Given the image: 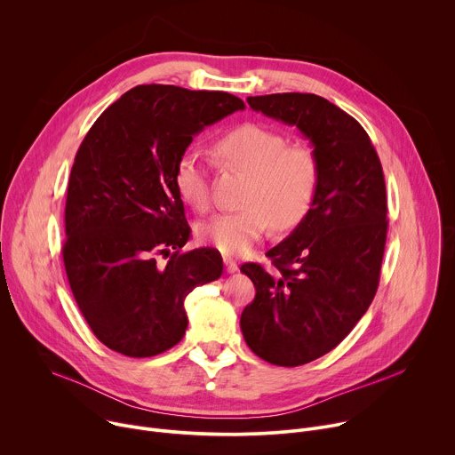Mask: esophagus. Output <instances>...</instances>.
<instances>
[{"label": "esophagus", "mask_w": 455, "mask_h": 455, "mask_svg": "<svg viewBox=\"0 0 455 455\" xmlns=\"http://www.w3.org/2000/svg\"><path fill=\"white\" fill-rule=\"evenodd\" d=\"M223 263H225V268H227L228 274H234V272H237V268H239L237 263L234 261V259H230V257H225Z\"/></svg>", "instance_id": "34e87169"}]
</instances>
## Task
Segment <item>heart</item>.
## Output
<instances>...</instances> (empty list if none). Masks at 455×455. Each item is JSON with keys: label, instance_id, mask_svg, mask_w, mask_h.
Here are the masks:
<instances>
[{"label": "heart", "instance_id": "b5f03b06", "mask_svg": "<svg viewBox=\"0 0 455 455\" xmlns=\"http://www.w3.org/2000/svg\"><path fill=\"white\" fill-rule=\"evenodd\" d=\"M220 162L250 178L243 205L200 227V239L225 255H241L261 239L270 227L291 230L309 214L318 188V162L306 146H288L275 129L246 122L214 144ZM180 198L200 212L211 207V183L202 156L183 153L174 167Z\"/></svg>", "mask_w": 455, "mask_h": 455}]
</instances>
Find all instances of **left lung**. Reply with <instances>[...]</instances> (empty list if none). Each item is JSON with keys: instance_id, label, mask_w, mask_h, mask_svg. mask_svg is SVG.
<instances>
[{"instance_id": "8db88e82", "label": "left lung", "mask_w": 455, "mask_h": 455, "mask_svg": "<svg viewBox=\"0 0 455 455\" xmlns=\"http://www.w3.org/2000/svg\"><path fill=\"white\" fill-rule=\"evenodd\" d=\"M246 100L295 125L318 162L309 214L267 251L277 270L241 267L255 286L241 313L244 342L268 363L297 367L335 349L376 295L388 223L385 180L365 129L333 102L313 93Z\"/></svg>"}]
</instances>
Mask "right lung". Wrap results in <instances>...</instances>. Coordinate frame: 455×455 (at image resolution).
I'll return each mask as SVG.
<instances>
[{"label":"right lung","instance_id":"right-lung-1","mask_svg":"<svg viewBox=\"0 0 455 455\" xmlns=\"http://www.w3.org/2000/svg\"><path fill=\"white\" fill-rule=\"evenodd\" d=\"M239 109L244 102L225 92L144 84L113 102L84 137L68 181L62 261L106 347L132 358L171 349L188 323L185 297L221 277L214 248L180 251L190 227L174 167L194 137ZM158 254L170 261L160 264Z\"/></svg>","mask_w":455,"mask_h":455}]
</instances>
